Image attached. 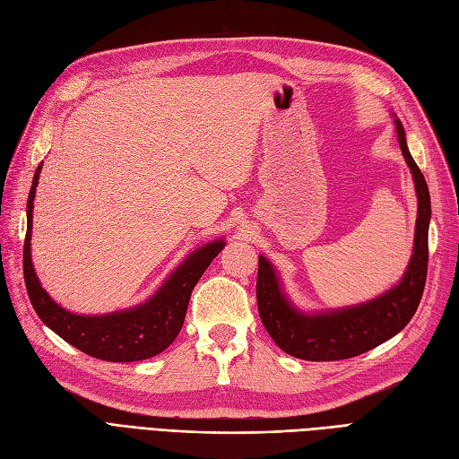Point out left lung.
I'll return each mask as SVG.
<instances>
[{
	"label": "left lung",
	"instance_id": "obj_1",
	"mask_svg": "<svg viewBox=\"0 0 459 459\" xmlns=\"http://www.w3.org/2000/svg\"><path fill=\"white\" fill-rule=\"evenodd\" d=\"M394 131L404 161L412 172L418 197L414 247L406 272L394 287L367 302L325 311H304L284 292L273 264L260 255L256 279L260 319L284 353L304 360L351 359L391 340L414 317L428 277L431 197L428 182L410 155L403 123L397 117Z\"/></svg>",
	"mask_w": 459,
	"mask_h": 459
}]
</instances>
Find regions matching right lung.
<instances>
[{
	"instance_id": "1",
	"label": "right lung",
	"mask_w": 459,
	"mask_h": 459,
	"mask_svg": "<svg viewBox=\"0 0 459 459\" xmlns=\"http://www.w3.org/2000/svg\"><path fill=\"white\" fill-rule=\"evenodd\" d=\"M41 167L43 163L36 169L26 203L28 224L24 241L26 290L39 319L62 340L94 359L133 362L160 355L178 336L186 319L189 296L204 270L226 247V241L214 239L189 252L144 304L102 315L72 313L58 306L45 292L31 264V220H34V199Z\"/></svg>"
}]
</instances>
